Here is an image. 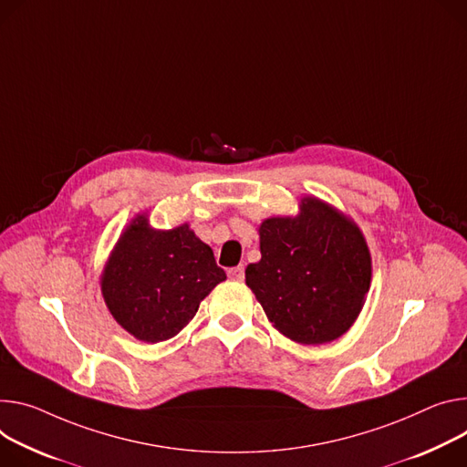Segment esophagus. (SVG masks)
Returning a JSON list of instances; mask_svg holds the SVG:
<instances>
[{"mask_svg": "<svg viewBox=\"0 0 467 467\" xmlns=\"http://www.w3.org/2000/svg\"><path fill=\"white\" fill-rule=\"evenodd\" d=\"M229 277L231 279H236V281H242L244 279V266L240 265V266H234V268H229Z\"/></svg>", "mask_w": 467, "mask_h": 467, "instance_id": "34e87169", "label": "esophagus"}]
</instances>
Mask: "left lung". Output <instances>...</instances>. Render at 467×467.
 I'll list each match as a JSON object with an SVG mask.
<instances>
[{
    "label": "left lung",
    "mask_w": 467,
    "mask_h": 467,
    "mask_svg": "<svg viewBox=\"0 0 467 467\" xmlns=\"http://www.w3.org/2000/svg\"><path fill=\"white\" fill-rule=\"evenodd\" d=\"M259 233L263 257L245 268V283L270 322L300 345L341 337L370 286V253L359 229L306 197L298 218H270Z\"/></svg>",
    "instance_id": "obj_1"
}]
</instances>
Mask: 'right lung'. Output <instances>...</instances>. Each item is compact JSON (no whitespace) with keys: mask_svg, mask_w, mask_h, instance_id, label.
I'll return each instance as SVG.
<instances>
[{"mask_svg":"<svg viewBox=\"0 0 467 467\" xmlns=\"http://www.w3.org/2000/svg\"><path fill=\"white\" fill-rule=\"evenodd\" d=\"M225 279L214 253L188 225L152 231L141 216L117 242L102 275V294L126 331L140 341L160 343L175 337Z\"/></svg>","mask_w":467,"mask_h":467,"instance_id":"add662e5","label":"right lung"}]
</instances>
